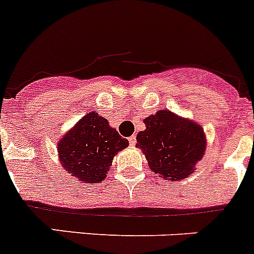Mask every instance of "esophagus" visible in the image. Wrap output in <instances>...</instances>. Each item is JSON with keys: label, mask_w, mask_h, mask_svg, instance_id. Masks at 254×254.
Masks as SVG:
<instances>
[{"label": "esophagus", "mask_w": 254, "mask_h": 254, "mask_svg": "<svg viewBox=\"0 0 254 254\" xmlns=\"http://www.w3.org/2000/svg\"><path fill=\"white\" fill-rule=\"evenodd\" d=\"M128 141H129V144H131V146H134V144H136V142H137L136 136H131L128 138Z\"/></svg>", "instance_id": "34e87169"}]
</instances>
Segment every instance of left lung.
<instances>
[{
    "label": "left lung",
    "mask_w": 254,
    "mask_h": 254,
    "mask_svg": "<svg viewBox=\"0 0 254 254\" xmlns=\"http://www.w3.org/2000/svg\"><path fill=\"white\" fill-rule=\"evenodd\" d=\"M143 122L146 129L137 134L136 147L143 151L154 173L176 181L194 172L206 149L201 126L166 110L151 115Z\"/></svg>",
    "instance_id": "left-lung-1"
}]
</instances>
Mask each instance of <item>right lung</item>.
I'll return each instance as SVG.
<instances>
[{
	"label": "right lung",
	"instance_id": "right-lung-1",
	"mask_svg": "<svg viewBox=\"0 0 254 254\" xmlns=\"http://www.w3.org/2000/svg\"><path fill=\"white\" fill-rule=\"evenodd\" d=\"M128 146V141L110 127L107 120L91 112L78 121L59 144L64 170L79 181L102 182L108 175L113 157Z\"/></svg>",
	"mask_w": 254,
	"mask_h": 254
}]
</instances>
